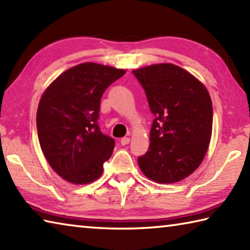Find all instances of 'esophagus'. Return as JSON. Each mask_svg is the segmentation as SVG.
Masks as SVG:
<instances>
[{"label":"esophagus","mask_w":250,"mask_h":250,"mask_svg":"<svg viewBox=\"0 0 250 250\" xmlns=\"http://www.w3.org/2000/svg\"><path fill=\"white\" fill-rule=\"evenodd\" d=\"M120 142H121L122 146H126V145H128V143H130V138H128V137L122 138L121 140H120Z\"/></svg>","instance_id":"34e87169"}]
</instances>
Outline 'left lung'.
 <instances>
[{
	"instance_id": "obj_1",
	"label": "left lung",
	"mask_w": 250,
	"mask_h": 250,
	"mask_svg": "<svg viewBox=\"0 0 250 250\" xmlns=\"http://www.w3.org/2000/svg\"><path fill=\"white\" fill-rule=\"evenodd\" d=\"M146 91L155 119L150 146L138 159L147 179L176 183L201 166L213 128L208 90L188 70L162 62L132 70Z\"/></svg>"
}]
</instances>
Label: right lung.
<instances>
[{
    "label": "right lung",
    "instance_id": "right-lung-1",
    "mask_svg": "<svg viewBox=\"0 0 250 250\" xmlns=\"http://www.w3.org/2000/svg\"><path fill=\"white\" fill-rule=\"evenodd\" d=\"M125 69L83 62L61 74L46 88L36 113L37 134L45 159L71 184H89L103 174L115 140L97 124L104 90Z\"/></svg>",
    "mask_w": 250,
    "mask_h": 250
}]
</instances>
